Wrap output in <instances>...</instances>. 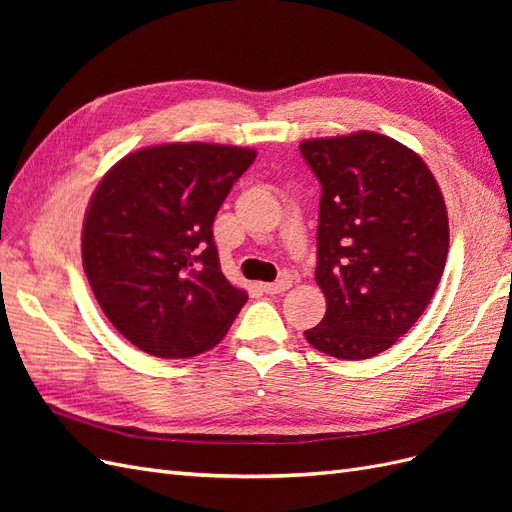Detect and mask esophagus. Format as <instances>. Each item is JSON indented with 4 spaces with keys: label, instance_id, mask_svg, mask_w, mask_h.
<instances>
[{
    "label": "esophagus",
    "instance_id": "esophagus-1",
    "mask_svg": "<svg viewBox=\"0 0 512 512\" xmlns=\"http://www.w3.org/2000/svg\"><path fill=\"white\" fill-rule=\"evenodd\" d=\"M290 286H292L290 277H282V280H277V282H273V284H262V292H267V294H282V292H286Z\"/></svg>",
    "mask_w": 512,
    "mask_h": 512
}]
</instances>
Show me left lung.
<instances>
[{
  "instance_id": "8db88e82",
  "label": "left lung",
  "mask_w": 512,
  "mask_h": 512,
  "mask_svg": "<svg viewBox=\"0 0 512 512\" xmlns=\"http://www.w3.org/2000/svg\"><path fill=\"white\" fill-rule=\"evenodd\" d=\"M322 185L316 282L327 314L305 339L361 361L391 348L425 312L448 254V215L414 151L376 132L299 145Z\"/></svg>"
}]
</instances>
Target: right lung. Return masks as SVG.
I'll return each mask as SVG.
<instances>
[{
  "label": "right lung",
  "mask_w": 512,
  "mask_h": 512,
  "mask_svg": "<svg viewBox=\"0 0 512 512\" xmlns=\"http://www.w3.org/2000/svg\"><path fill=\"white\" fill-rule=\"evenodd\" d=\"M254 149L170 143L117 162L83 224V267L106 318L160 359L220 344L247 294L220 267L213 220Z\"/></svg>",
  "instance_id": "obj_1"
}]
</instances>
